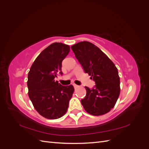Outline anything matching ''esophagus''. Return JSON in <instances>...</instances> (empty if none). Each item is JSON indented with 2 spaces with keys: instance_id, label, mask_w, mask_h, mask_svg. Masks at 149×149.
I'll return each mask as SVG.
<instances>
[{
  "instance_id": "1",
  "label": "esophagus",
  "mask_w": 149,
  "mask_h": 149,
  "mask_svg": "<svg viewBox=\"0 0 149 149\" xmlns=\"http://www.w3.org/2000/svg\"><path fill=\"white\" fill-rule=\"evenodd\" d=\"M73 86H74V88L76 89V88H78V87H79V86H78V85H76V84H73Z\"/></svg>"
}]
</instances>
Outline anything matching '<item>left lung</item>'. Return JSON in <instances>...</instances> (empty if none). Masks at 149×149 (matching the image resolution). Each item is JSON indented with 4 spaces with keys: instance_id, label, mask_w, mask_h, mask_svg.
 <instances>
[{
    "instance_id": "left-lung-1",
    "label": "left lung",
    "mask_w": 149,
    "mask_h": 149,
    "mask_svg": "<svg viewBox=\"0 0 149 149\" xmlns=\"http://www.w3.org/2000/svg\"><path fill=\"white\" fill-rule=\"evenodd\" d=\"M71 48L85 73L96 83L92 89L85 86L86 94L81 101L84 109L94 116L107 113L120 94L118 68L104 53L89 42H79Z\"/></svg>"
}]
</instances>
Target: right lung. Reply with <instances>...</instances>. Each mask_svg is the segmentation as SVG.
<instances>
[{
    "mask_svg": "<svg viewBox=\"0 0 149 149\" xmlns=\"http://www.w3.org/2000/svg\"><path fill=\"white\" fill-rule=\"evenodd\" d=\"M70 50L68 45L51 44L40 53L29 72V96L36 111L47 119L63 116L73 96V86H62L55 80L57 73L63 74L62 61Z\"/></svg>",
    "mask_w": 149,
    "mask_h": 149,
    "instance_id": "obj_1",
    "label": "right lung"
}]
</instances>
